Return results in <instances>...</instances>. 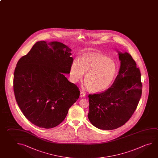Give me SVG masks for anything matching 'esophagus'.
<instances>
[{
	"label": "esophagus",
	"instance_id": "esophagus-1",
	"mask_svg": "<svg viewBox=\"0 0 158 158\" xmlns=\"http://www.w3.org/2000/svg\"><path fill=\"white\" fill-rule=\"evenodd\" d=\"M85 93L84 92H83V91H81V92H80V98H83V97H85Z\"/></svg>",
	"mask_w": 158,
	"mask_h": 158
}]
</instances>
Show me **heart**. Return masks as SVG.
<instances>
[{"mask_svg": "<svg viewBox=\"0 0 158 158\" xmlns=\"http://www.w3.org/2000/svg\"><path fill=\"white\" fill-rule=\"evenodd\" d=\"M113 61L104 56L89 53L74 60L70 66V74L73 81L81 79L83 74L85 86L94 93L104 91L113 82L116 74Z\"/></svg>", "mask_w": 158, "mask_h": 158, "instance_id": "obj_1", "label": "heart"}]
</instances>
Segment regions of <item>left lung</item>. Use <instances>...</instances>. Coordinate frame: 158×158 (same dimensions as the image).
<instances>
[{
    "instance_id": "8db88e82",
    "label": "left lung",
    "mask_w": 158,
    "mask_h": 158,
    "mask_svg": "<svg viewBox=\"0 0 158 158\" xmlns=\"http://www.w3.org/2000/svg\"><path fill=\"white\" fill-rule=\"evenodd\" d=\"M118 53L120 66L113 85L100 94L89 95V120L102 130H113L128 121L141 98L140 70L130 54Z\"/></svg>"
}]
</instances>
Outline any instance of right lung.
Masks as SVG:
<instances>
[{"mask_svg": "<svg viewBox=\"0 0 158 158\" xmlns=\"http://www.w3.org/2000/svg\"><path fill=\"white\" fill-rule=\"evenodd\" d=\"M72 49L60 42H36L18 61L13 87L15 99L29 121L50 129L64 120L80 91L65 74L73 61Z\"/></svg>", "mask_w": 158, "mask_h": 158, "instance_id": "add662e5", "label": "right lung"}]
</instances>
